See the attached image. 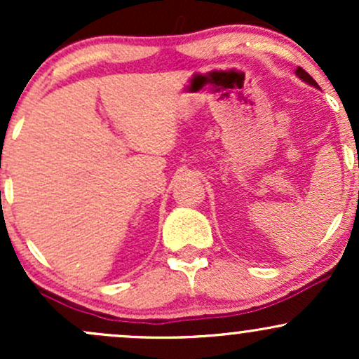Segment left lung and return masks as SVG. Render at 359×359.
Here are the masks:
<instances>
[{
    "mask_svg": "<svg viewBox=\"0 0 359 359\" xmlns=\"http://www.w3.org/2000/svg\"><path fill=\"white\" fill-rule=\"evenodd\" d=\"M295 74H297V76L300 77V79H304V81H306V82H309V84L316 86V88H317V82H316L314 79H312V77L309 76V74H307L306 71H304L302 67H297V71H295Z\"/></svg>",
    "mask_w": 359,
    "mask_h": 359,
    "instance_id": "obj_1",
    "label": "left lung"
}]
</instances>
